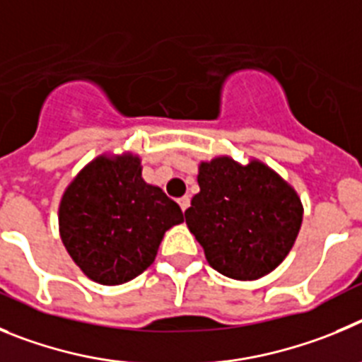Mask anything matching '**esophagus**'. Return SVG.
I'll return each mask as SVG.
<instances>
[{
    "instance_id": "34e87169",
    "label": "esophagus",
    "mask_w": 362,
    "mask_h": 362,
    "mask_svg": "<svg viewBox=\"0 0 362 362\" xmlns=\"http://www.w3.org/2000/svg\"><path fill=\"white\" fill-rule=\"evenodd\" d=\"M189 204H191L189 197H182L180 200H178V205H180V209L184 211V213H185V209H187V207H189Z\"/></svg>"
}]
</instances>
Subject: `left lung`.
Here are the masks:
<instances>
[{
  "label": "left lung",
  "instance_id": "obj_1",
  "mask_svg": "<svg viewBox=\"0 0 362 362\" xmlns=\"http://www.w3.org/2000/svg\"><path fill=\"white\" fill-rule=\"evenodd\" d=\"M200 193L185 223L205 259L227 278L254 281L288 256L303 221L298 191L265 162L218 155L198 164Z\"/></svg>",
  "mask_w": 362,
  "mask_h": 362
}]
</instances>
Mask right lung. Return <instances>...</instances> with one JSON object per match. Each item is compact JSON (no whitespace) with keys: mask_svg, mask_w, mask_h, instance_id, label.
I'll use <instances>...</instances> for the list:
<instances>
[{"mask_svg":"<svg viewBox=\"0 0 362 362\" xmlns=\"http://www.w3.org/2000/svg\"><path fill=\"white\" fill-rule=\"evenodd\" d=\"M59 234L83 274L100 285H122L157 256L165 230L184 221L177 202L142 178L136 153H100L64 189Z\"/></svg>","mask_w":362,"mask_h":362,"instance_id":"add662e5","label":"right lung"}]
</instances>
